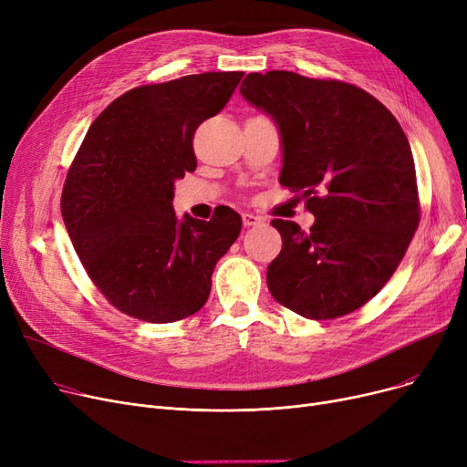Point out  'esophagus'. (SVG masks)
I'll list each match as a JSON object with an SVG mask.
<instances>
[{"instance_id":"obj_1","label":"esophagus","mask_w":467,"mask_h":467,"mask_svg":"<svg viewBox=\"0 0 467 467\" xmlns=\"http://www.w3.org/2000/svg\"><path fill=\"white\" fill-rule=\"evenodd\" d=\"M242 221L246 227H255V225L263 223V217H259L255 213H242Z\"/></svg>"}]
</instances>
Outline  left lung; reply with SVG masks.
Masks as SVG:
<instances>
[{
  "mask_svg": "<svg viewBox=\"0 0 467 467\" xmlns=\"http://www.w3.org/2000/svg\"><path fill=\"white\" fill-rule=\"evenodd\" d=\"M240 94L280 130V183L301 192L310 233L273 219L282 252L266 268L273 297L310 320L363 306L401 263L419 227L409 140L375 96L340 81L275 69Z\"/></svg>",
  "mask_w": 467,
  "mask_h": 467,
  "instance_id": "left-lung-1",
  "label": "left lung"
}]
</instances>
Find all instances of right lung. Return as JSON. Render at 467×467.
I'll return each instance as SVG.
<instances>
[{"label": "right lung", "instance_id": "add662e5", "mask_svg": "<svg viewBox=\"0 0 467 467\" xmlns=\"http://www.w3.org/2000/svg\"><path fill=\"white\" fill-rule=\"evenodd\" d=\"M242 76L206 71L125 92L94 119L67 171L60 206L73 248L104 297L138 320L199 312L240 234L233 208L180 219L171 199L196 168V127L227 106Z\"/></svg>", "mask_w": 467, "mask_h": 467}]
</instances>
